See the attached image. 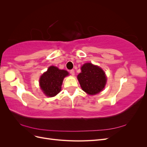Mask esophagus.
Wrapping results in <instances>:
<instances>
[{"label": "esophagus", "mask_w": 147, "mask_h": 147, "mask_svg": "<svg viewBox=\"0 0 147 147\" xmlns=\"http://www.w3.org/2000/svg\"><path fill=\"white\" fill-rule=\"evenodd\" d=\"M70 74L72 75H75V72H74V69H72V70H70Z\"/></svg>", "instance_id": "34e87169"}]
</instances>
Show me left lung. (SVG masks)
Instances as JSON below:
<instances>
[{
  "instance_id": "1",
  "label": "left lung",
  "mask_w": 147,
  "mask_h": 147,
  "mask_svg": "<svg viewBox=\"0 0 147 147\" xmlns=\"http://www.w3.org/2000/svg\"><path fill=\"white\" fill-rule=\"evenodd\" d=\"M81 70L82 72L78 75L77 78L84 92L94 95L103 90L107 81L103 70L91 63L84 64Z\"/></svg>"
}]
</instances>
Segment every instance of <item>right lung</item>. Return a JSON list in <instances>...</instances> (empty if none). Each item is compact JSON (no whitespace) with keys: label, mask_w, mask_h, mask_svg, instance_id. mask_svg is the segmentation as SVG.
Here are the masks:
<instances>
[{"label":"right lung","mask_w":147,"mask_h":147,"mask_svg":"<svg viewBox=\"0 0 147 147\" xmlns=\"http://www.w3.org/2000/svg\"><path fill=\"white\" fill-rule=\"evenodd\" d=\"M69 73L65 70H59L55 66H50L40 78V86L48 97H54L60 92L63 79Z\"/></svg>","instance_id":"obj_1"}]
</instances>
